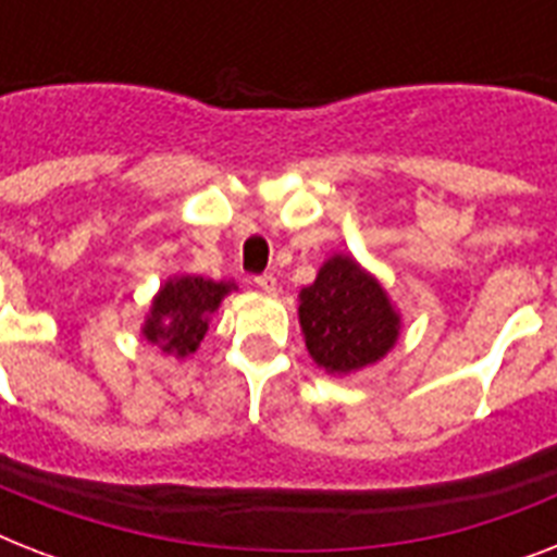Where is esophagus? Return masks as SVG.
<instances>
[{"label":"esophagus","mask_w":557,"mask_h":557,"mask_svg":"<svg viewBox=\"0 0 557 557\" xmlns=\"http://www.w3.org/2000/svg\"><path fill=\"white\" fill-rule=\"evenodd\" d=\"M253 283H257V288L260 292H277V277L271 274V271H265V274H260V277H253Z\"/></svg>","instance_id":"obj_1"}]
</instances>
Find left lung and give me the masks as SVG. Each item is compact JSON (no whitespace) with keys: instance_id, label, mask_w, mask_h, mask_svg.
<instances>
[{"instance_id":"left-lung-1","label":"left lung","mask_w":557,"mask_h":557,"mask_svg":"<svg viewBox=\"0 0 557 557\" xmlns=\"http://www.w3.org/2000/svg\"><path fill=\"white\" fill-rule=\"evenodd\" d=\"M300 332L306 349L330 375L379 364L396 347L401 314L379 277L349 253H332L312 286L300 288Z\"/></svg>"}]
</instances>
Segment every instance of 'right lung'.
Masks as SVG:
<instances>
[{
    "label": "right lung",
    "mask_w": 557,
    "mask_h": 557,
    "mask_svg": "<svg viewBox=\"0 0 557 557\" xmlns=\"http://www.w3.org/2000/svg\"><path fill=\"white\" fill-rule=\"evenodd\" d=\"M231 292H236L234 280H210L199 274L168 277L161 283L159 295L152 297L141 335L164 356H193L208 332L210 314Z\"/></svg>",
    "instance_id": "right-lung-1"
}]
</instances>
